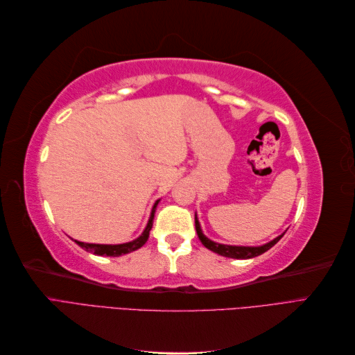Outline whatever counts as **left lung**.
<instances>
[{
	"mask_svg": "<svg viewBox=\"0 0 355 355\" xmlns=\"http://www.w3.org/2000/svg\"><path fill=\"white\" fill-rule=\"evenodd\" d=\"M196 230H197V234H198V239L200 241L204 244V247H207L209 250L218 253L220 256H225V257H232V259H250V257H256L259 256L262 253H265L266 250H270L271 247L274 244H277L278 241H280V239L283 237V235H280V237H277L275 240H272L271 243L268 244H263L261 247H240V245H227V244H218L214 243L211 240H209L206 235H204L201 232V228H200V222L196 216Z\"/></svg>",
	"mask_w": 355,
	"mask_h": 355,
	"instance_id": "obj_1",
	"label": "left lung"
}]
</instances>
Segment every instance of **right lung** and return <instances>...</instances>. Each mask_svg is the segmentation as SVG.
I'll return each instance as SVG.
<instances>
[{
    "label": "right lung",
    "mask_w": 355,
    "mask_h": 355,
    "mask_svg": "<svg viewBox=\"0 0 355 355\" xmlns=\"http://www.w3.org/2000/svg\"><path fill=\"white\" fill-rule=\"evenodd\" d=\"M157 204H158V201L154 204L151 218H149V222L146 225L144 234L135 241L125 243V244H115V245H112V244H85V243H81V241H75V243H77L80 247H83L84 250L92 252V253L99 254V256H121V254H125V253L135 252V250L139 249V247H142L148 241L149 231H151L153 223H154L153 219H154V214H155Z\"/></svg>",
    "instance_id": "obj_1"
}]
</instances>
